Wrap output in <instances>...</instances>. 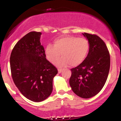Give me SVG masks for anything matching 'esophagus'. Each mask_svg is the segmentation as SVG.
I'll use <instances>...</instances> for the list:
<instances>
[{"mask_svg":"<svg viewBox=\"0 0 121 121\" xmlns=\"http://www.w3.org/2000/svg\"><path fill=\"white\" fill-rule=\"evenodd\" d=\"M62 70H63V69H61V68L58 69V72H59V73H60L61 72H62Z\"/></svg>","mask_w":121,"mask_h":121,"instance_id":"obj_1","label":"esophagus"}]
</instances>
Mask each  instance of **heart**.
Instances as JSON below:
<instances>
[{"label": "heart", "instance_id": "b5f03b06", "mask_svg": "<svg viewBox=\"0 0 121 121\" xmlns=\"http://www.w3.org/2000/svg\"><path fill=\"white\" fill-rule=\"evenodd\" d=\"M89 48V41L85 37L65 36L54 40L53 45H47L44 53L51 63L56 61L61 53L62 57L57 61V65L66 66L70 64L72 66H76L84 61Z\"/></svg>", "mask_w": 121, "mask_h": 121}]
</instances>
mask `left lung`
<instances>
[{"mask_svg": "<svg viewBox=\"0 0 121 121\" xmlns=\"http://www.w3.org/2000/svg\"><path fill=\"white\" fill-rule=\"evenodd\" d=\"M82 34L89 41V51L81 64L70 69L69 84L76 95L89 98L98 94L106 82L110 57L106 45L100 37L94 34Z\"/></svg>", "mask_w": 121, "mask_h": 121, "instance_id": "left-lung-1", "label": "left lung"}]
</instances>
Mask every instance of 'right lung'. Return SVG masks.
Segmentation results:
<instances>
[{
	"label": "right lung",
	"mask_w": 121,
	"mask_h": 121,
	"mask_svg": "<svg viewBox=\"0 0 121 121\" xmlns=\"http://www.w3.org/2000/svg\"><path fill=\"white\" fill-rule=\"evenodd\" d=\"M41 32H30L12 49L10 68L15 85L25 97L41 102L51 95L57 69L48 61L40 43Z\"/></svg>",
	"instance_id": "1"
}]
</instances>
